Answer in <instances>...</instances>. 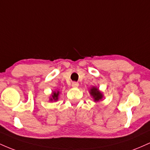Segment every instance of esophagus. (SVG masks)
<instances>
[{
    "label": "esophagus",
    "instance_id": "34e87169",
    "mask_svg": "<svg viewBox=\"0 0 150 150\" xmlns=\"http://www.w3.org/2000/svg\"><path fill=\"white\" fill-rule=\"evenodd\" d=\"M79 86V83L77 82H72V87H77Z\"/></svg>",
    "mask_w": 150,
    "mask_h": 150
}]
</instances>
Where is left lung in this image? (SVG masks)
Segmentation results:
<instances>
[{
  "label": "left lung",
  "instance_id": "1",
  "mask_svg": "<svg viewBox=\"0 0 150 150\" xmlns=\"http://www.w3.org/2000/svg\"><path fill=\"white\" fill-rule=\"evenodd\" d=\"M90 94L94 99V101H98L102 98V94L96 87H92L90 90Z\"/></svg>",
  "mask_w": 150,
  "mask_h": 150
}]
</instances>
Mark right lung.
Returning <instances> with one entry per match:
<instances>
[{"mask_svg":"<svg viewBox=\"0 0 150 150\" xmlns=\"http://www.w3.org/2000/svg\"><path fill=\"white\" fill-rule=\"evenodd\" d=\"M58 94H59V92H53V94L52 95V99H51V100H53H53H57Z\"/></svg>","mask_w":150,"mask_h":150,"instance_id":"add662e5","label":"right lung"}]
</instances>
